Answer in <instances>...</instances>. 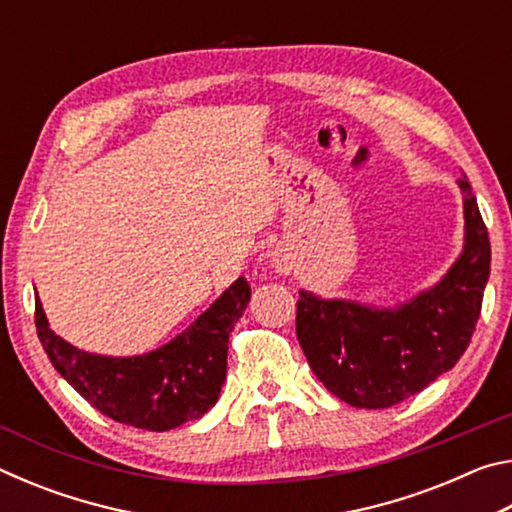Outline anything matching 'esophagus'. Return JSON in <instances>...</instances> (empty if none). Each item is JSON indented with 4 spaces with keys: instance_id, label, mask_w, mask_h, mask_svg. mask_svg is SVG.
<instances>
[{
    "instance_id": "esophagus-1",
    "label": "esophagus",
    "mask_w": 512,
    "mask_h": 512,
    "mask_svg": "<svg viewBox=\"0 0 512 512\" xmlns=\"http://www.w3.org/2000/svg\"><path fill=\"white\" fill-rule=\"evenodd\" d=\"M273 268H275V273H280V275L291 273V262H289V257L282 253V250H275L273 253Z\"/></svg>"
}]
</instances>
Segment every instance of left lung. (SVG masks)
Here are the masks:
<instances>
[{"instance_id":"obj_1","label":"left lung","mask_w":512,"mask_h":512,"mask_svg":"<svg viewBox=\"0 0 512 512\" xmlns=\"http://www.w3.org/2000/svg\"><path fill=\"white\" fill-rule=\"evenodd\" d=\"M463 250L429 289L388 307L300 291L296 334L314 375L357 409H388L452 370L472 341L490 277V239L470 180Z\"/></svg>"}]
</instances>
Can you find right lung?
Here are the masks:
<instances>
[{"mask_svg":"<svg viewBox=\"0 0 512 512\" xmlns=\"http://www.w3.org/2000/svg\"><path fill=\"white\" fill-rule=\"evenodd\" d=\"M248 302L250 287L239 277L169 343L133 357L85 352L65 341L49 327L38 293L36 327L51 366L94 409L121 424L169 431L203 418L219 400L230 332Z\"/></svg>","mask_w":512,"mask_h":512,"instance_id":"1","label":"right lung"}]
</instances>
